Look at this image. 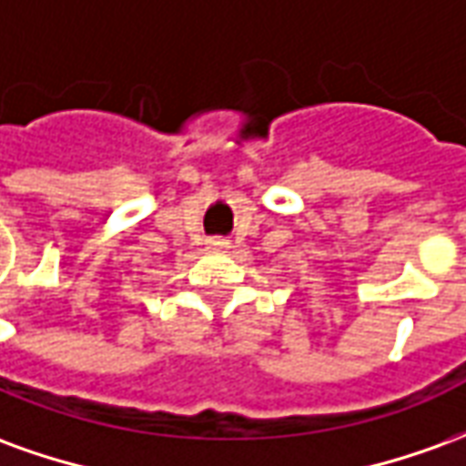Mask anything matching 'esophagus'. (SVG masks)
Listing matches in <instances>:
<instances>
[{
  "label": "esophagus",
  "instance_id": "esophagus-1",
  "mask_svg": "<svg viewBox=\"0 0 466 466\" xmlns=\"http://www.w3.org/2000/svg\"><path fill=\"white\" fill-rule=\"evenodd\" d=\"M207 249L222 252V249H227V242H224V239H209V242H207Z\"/></svg>",
  "mask_w": 466,
  "mask_h": 466
}]
</instances>
